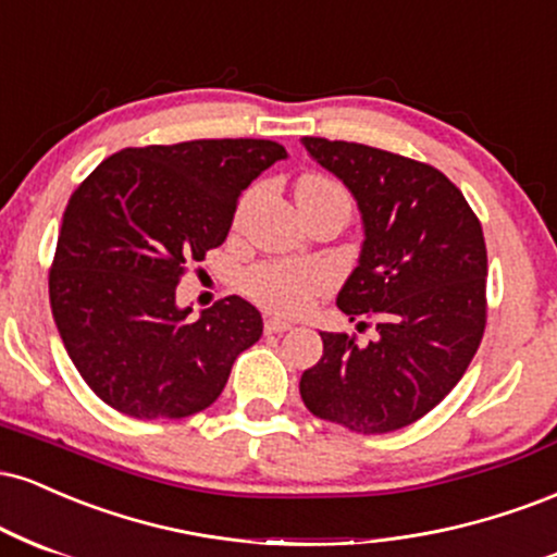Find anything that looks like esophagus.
I'll return each instance as SVG.
<instances>
[{"mask_svg":"<svg viewBox=\"0 0 557 557\" xmlns=\"http://www.w3.org/2000/svg\"><path fill=\"white\" fill-rule=\"evenodd\" d=\"M286 331H292V323H286V320L281 318L265 320V333H286Z\"/></svg>","mask_w":557,"mask_h":557,"instance_id":"esophagus-1","label":"esophagus"}]
</instances>
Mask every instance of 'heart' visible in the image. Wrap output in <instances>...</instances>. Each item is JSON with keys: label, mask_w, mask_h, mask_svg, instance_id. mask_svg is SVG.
Masks as SVG:
<instances>
[{"label": "heart", "mask_w": 557, "mask_h": 557, "mask_svg": "<svg viewBox=\"0 0 557 557\" xmlns=\"http://www.w3.org/2000/svg\"><path fill=\"white\" fill-rule=\"evenodd\" d=\"M315 198H342L349 202V195L344 193L342 185H336L329 176L307 174L297 182V200ZM318 289V268L302 263V260H273V263L255 265L252 271L245 273V292L250 294L255 302L273 312H281V315L302 312Z\"/></svg>", "instance_id": "heart-1"}]
</instances>
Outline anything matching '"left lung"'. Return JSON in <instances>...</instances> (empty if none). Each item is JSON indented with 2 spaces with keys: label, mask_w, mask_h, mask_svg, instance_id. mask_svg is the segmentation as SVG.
<instances>
[{
  "label": "left lung",
  "mask_w": 557,
  "mask_h": 557,
  "mask_svg": "<svg viewBox=\"0 0 557 557\" xmlns=\"http://www.w3.org/2000/svg\"><path fill=\"white\" fill-rule=\"evenodd\" d=\"M307 153L355 195L364 242L338 310L377 336L320 333L323 357L299 394L351 433L407 428L450 394L487 323V250L461 189L430 163L362 143L302 137Z\"/></svg>",
  "instance_id": "8db88e82"
}]
</instances>
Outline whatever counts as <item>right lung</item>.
<instances>
[{"label": "right lung", "mask_w": 557, "mask_h": 557, "mask_svg": "<svg viewBox=\"0 0 557 557\" xmlns=\"http://www.w3.org/2000/svg\"><path fill=\"white\" fill-rule=\"evenodd\" d=\"M286 159L252 137L124 148L64 208L49 271L51 315L90 391L135 420H182L221 396L234 359L263 336L247 299L189 318L187 263L224 245L242 189Z\"/></svg>", "instance_id": "obj_1"}]
</instances>
